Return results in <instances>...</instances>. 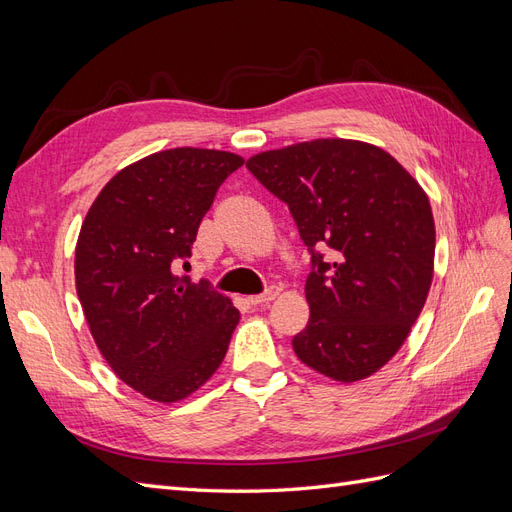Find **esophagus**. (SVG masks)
<instances>
[{
  "instance_id": "esophagus-1",
  "label": "esophagus",
  "mask_w": 512,
  "mask_h": 512,
  "mask_svg": "<svg viewBox=\"0 0 512 512\" xmlns=\"http://www.w3.org/2000/svg\"><path fill=\"white\" fill-rule=\"evenodd\" d=\"M277 294H280V288H277V286H269L262 294H252V297H247V303H250L252 307L265 305V303L273 301V299L277 297Z\"/></svg>"
}]
</instances>
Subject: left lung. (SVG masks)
Masks as SVG:
<instances>
[{"mask_svg":"<svg viewBox=\"0 0 512 512\" xmlns=\"http://www.w3.org/2000/svg\"><path fill=\"white\" fill-rule=\"evenodd\" d=\"M247 170L288 205L312 254L299 359L337 382L391 361L425 305L436 226L429 198L384 149L318 138L258 153ZM332 256L323 260L318 246Z\"/></svg>","mask_w":512,"mask_h":512,"instance_id":"8db88e82","label":"left lung"}]
</instances>
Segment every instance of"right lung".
<instances>
[{"label":"right lung","mask_w":512,"mask_h":512,"mask_svg":"<svg viewBox=\"0 0 512 512\" xmlns=\"http://www.w3.org/2000/svg\"><path fill=\"white\" fill-rule=\"evenodd\" d=\"M241 164L215 149L153 153L104 185L81 226L74 275L91 335L115 374L153 401L173 404L203 386L239 322L228 297L177 267Z\"/></svg>","instance_id":"add662e5"}]
</instances>
